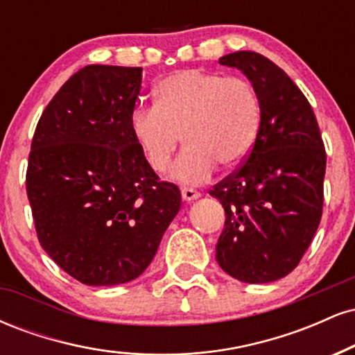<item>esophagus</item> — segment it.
Masks as SVG:
<instances>
[{
	"instance_id": "34e87169",
	"label": "esophagus",
	"mask_w": 355,
	"mask_h": 355,
	"mask_svg": "<svg viewBox=\"0 0 355 355\" xmlns=\"http://www.w3.org/2000/svg\"><path fill=\"white\" fill-rule=\"evenodd\" d=\"M182 198L185 202H193L200 198V193L193 189H182Z\"/></svg>"
}]
</instances>
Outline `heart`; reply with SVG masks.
Instances as JSON below:
<instances>
[{
  "instance_id": "1",
  "label": "heart",
  "mask_w": 355,
  "mask_h": 355,
  "mask_svg": "<svg viewBox=\"0 0 355 355\" xmlns=\"http://www.w3.org/2000/svg\"><path fill=\"white\" fill-rule=\"evenodd\" d=\"M262 128V101L248 80L198 70L175 71L155 88V107H138L130 133L146 165L162 173L180 145L172 168L182 185L207 182L217 170L247 160Z\"/></svg>"
}]
</instances>
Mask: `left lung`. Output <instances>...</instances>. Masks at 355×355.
Returning a JSON list of instances; mask_svg holds the SVG:
<instances>
[{
    "mask_svg": "<svg viewBox=\"0 0 355 355\" xmlns=\"http://www.w3.org/2000/svg\"><path fill=\"white\" fill-rule=\"evenodd\" d=\"M218 61L255 87L262 128L245 164L210 190L225 210L215 257L240 282H274L299 266L320 223L324 141L311 103L274 61L255 51Z\"/></svg>",
    "mask_w": 355,
    "mask_h": 355,
    "instance_id": "8db88e82",
    "label": "left lung"
}]
</instances>
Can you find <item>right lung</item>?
I'll use <instances>...</instances> for the list:
<instances>
[{"instance_id": "right-lung-1", "label": "right lung", "mask_w": 355, "mask_h": 355, "mask_svg": "<svg viewBox=\"0 0 355 355\" xmlns=\"http://www.w3.org/2000/svg\"><path fill=\"white\" fill-rule=\"evenodd\" d=\"M140 88L141 68L88 64L53 96L31 141L26 193L38 240L85 285L144 274L182 205L130 133Z\"/></svg>"}]
</instances>
